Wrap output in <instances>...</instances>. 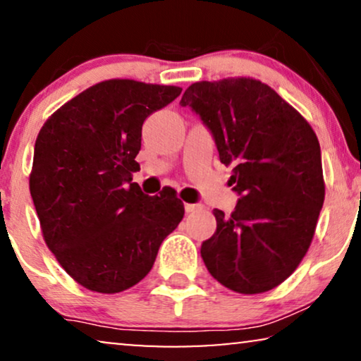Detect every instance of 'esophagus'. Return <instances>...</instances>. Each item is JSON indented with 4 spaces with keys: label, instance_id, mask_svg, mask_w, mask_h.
I'll list each match as a JSON object with an SVG mask.
<instances>
[{
    "label": "esophagus",
    "instance_id": "esophagus-1",
    "mask_svg": "<svg viewBox=\"0 0 361 361\" xmlns=\"http://www.w3.org/2000/svg\"><path fill=\"white\" fill-rule=\"evenodd\" d=\"M197 209H201V204H190V202H186V204H185L186 212H195Z\"/></svg>",
    "mask_w": 361,
    "mask_h": 361
}]
</instances>
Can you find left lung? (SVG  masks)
<instances>
[{
	"mask_svg": "<svg viewBox=\"0 0 361 361\" xmlns=\"http://www.w3.org/2000/svg\"><path fill=\"white\" fill-rule=\"evenodd\" d=\"M180 104L211 132L238 195L231 216L214 209L217 229L201 245L204 265L232 291H270L296 270L316 231L326 195L317 137L258 80L192 83Z\"/></svg>",
	"mask_w": 361,
	"mask_h": 361,
	"instance_id": "obj_1",
	"label": "left lung"
}]
</instances>
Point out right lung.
Here are the masks:
<instances>
[{"label":"right lung","instance_id":"obj_1","mask_svg":"<svg viewBox=\"0 0 361 361\" xmlns=\"http://www.w3.org/2000/svg\"><path fill=\"white\" fill-rule=\"evenodd\" d=\"M180 93L178 86L101 81L39 132L29 188L45 243L91 291L113 294L139 283L183 219L175 191L149 196L132 183L142 124Z\"/></svg>","mask_w":361,"mask_h":361}]
</instances>
